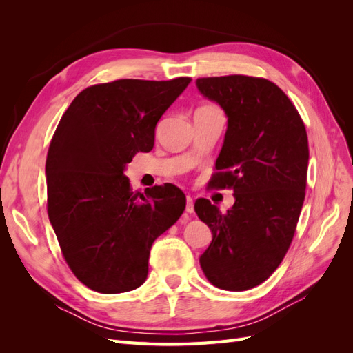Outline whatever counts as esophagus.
<instances>
[{"instance_id": "34e87169", "label": "esophagus", "mask_w": 353, "mask_h": 353, "mask_svg": "<svg viewBox=\"0 0 353 353\" xmlns=\"http://www.w3.org/2000/svg\"><path fill=\"white\" fill-rule=\"evenodd\" d=\"M185 212H187V213H193V212H194V201H193V197H191V196H187Z\"/></svg>"}]
</instances>
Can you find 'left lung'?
<instances>
[{"instance_id":"left-lung-1","label":"left lung","mask_w":353,"mask_h":353,"mask_svg":"<svg viewBox=\"0 0 353 353\" xmlns=\"http://www.w3.org/2000/svg\"><path fill=\"white\" fill-rule=\"evenodd\" d=\"M196 85L228 117L210 187L232 188L236 199L227 213L208 199L196 201L197 216L212 231L200 266L222 290H249L270 279L293 240L305 200L306 130L268 79L230 74L199 78Z\"/></svg>"}]
</instances>
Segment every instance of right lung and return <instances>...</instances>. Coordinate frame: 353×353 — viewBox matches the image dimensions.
<instances>
[{
  "label": "right lung",
  "instance_id": "right-lung-1",
  "mask_svg": "<svg viewBox=\"0 0 353 353\" xmlns=\"http://www.w3.org/2000/svg\"><path fill=\"white\" fill-rule=\"evenodd\" d=\"M191 82L119 79L81 91L61 116L48 148L47 210L74 276L94 292L140 287L153 241L183 215L172 184L132 191L125 168L150 152L154 130Z\"/></svg>",
  "mask_w": 353,
  "mask_h": 353
}]
</instances>
